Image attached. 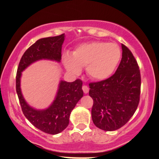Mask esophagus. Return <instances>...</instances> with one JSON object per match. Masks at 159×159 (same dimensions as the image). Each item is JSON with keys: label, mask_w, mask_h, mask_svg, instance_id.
<instances>
[{"label": "esophagus", "mask_w": 159, "mask_h": 159, "mask_svg": "<svg viewBox=\"0 0 159 159\" xmlns=\"http://www.w3.org/2000/svg\"><path fill=\"white\" fill-rule=\"evenodd\" d=\"M82 90H83L84 93L85 94H87V93L89 92V87H87V86H86V85H84L83 87H82Z\"/></svg>", "instance_id": "34e87169"}]
</instances>
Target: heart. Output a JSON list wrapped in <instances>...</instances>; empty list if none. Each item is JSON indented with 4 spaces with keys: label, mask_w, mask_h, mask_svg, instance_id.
Segmentation results:
<instances>
[{
    "label": "heart",
    "mask_w": 159,
    "mask_h": 159,
    "mask_svg": "<svg viewBox=\"0 0 159 159\" xmlns=\"http://www.w3.org/2000/svg\"><path fill=\"white\" fill-rule=\"evenodd\" d=\"M120 57L121 51L115 43L92 42L80 45L72 55L65 54L63 62L70 73L79 74L86 66V72L92 79L102 81L114 73Z\"/></svg>",
    "instance_id": "1"
}]
</instances>
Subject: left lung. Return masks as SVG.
Here are the masks:
<instances>
[{"label": "left lung", "mask_w": 159, "mask_h": 159, "mask_svg": "<svg viewBox=\"0 0 159 159\" xmlns=\"http://www.w3.org/2000/svg\"><path fill=\"white\" fill-rule=\"evenodd\" d=\"M122 59L116 72L106 80L90 83L89 95L93 99L91 114L96 127L115 131L134 114L140 101V74L131 51L122 44Z\"/></svg>", "instance_id": "obj_1"}]
</instances>
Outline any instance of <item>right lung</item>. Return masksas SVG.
I'll return each instance as SVG.
<instances>
[{
    "instance_id": "1",
    "label": "right lung",
    "mask_w": 159,
    "mask_h": 159,
    "mask_svg": "<svg viewBox=\"0 0 159 159\" xmlns=\"http://www.w3.org/2000/svg\"><path fill=\"white\" fill-rule=\"evenodd\" d=\"M65 34L40 39L24 53L16 74V92L23 114L36 128L45 133L57 134L68 126L69 116L76 104L83 96L82 81H60L56 96L52 105L45 109H36L28 105L21 90V72L32 63L41 60L60 63Z\"/></svg>"
}]
</instances>
